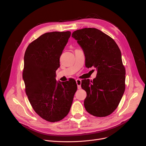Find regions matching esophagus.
Instances as JSON below:
<instances>
[{
  "instance_id": "34e87169",
  "label": "esophagus",
  "mask_w": 146,
  "mask_h": 146,
  "mask_svg": "<svg viewBox=\"0 0 146 146\" xmlns=\"http://www.w3.org/2000/svg\"><path fill=\"white\" fill-rule=\"evenodd\" d=\"M76 83H77L78 89H80L81 88V80L80 79H77L76 80Z\"/></svg>"
}]
</instances>
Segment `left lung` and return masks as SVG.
<instances>
[{
	"mask_svg": "<svg viewBox=\"0 0 146 146\" xmlns=\"http://www.w3.org/2000/svg\"><path fill=\"white\" fill-rule=\"evenodd\" d=\"M72 36L84 52L86 66L97 70L92 81H81V88L87 92L84 107L94 116L106 117L117 109L125 89L121 51L111 37L96 28L78 29Z\"/></svg>",
	"mask_w": 146,
	"mask_h": 146,
	"instance_id": "8db88e82",
	"label": "left lung"
}]
</instances>
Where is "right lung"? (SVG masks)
<instances>
[{
  "mask_svg": "<svg viewBox=\"0 0 146 146\" xmlns=\"http://www.w3.org/2000/svg\"><path fill=\"white\" fill-rule=\"evenodd\" d=\"M71 32L46 33L33 41L24 55L23 78L25 92L35 111L54 122L69 113L77 86L75 80L58 82L56 70Z\"/></svg>",
  "mask_w": 146,
  "mask_h": 146,
  "instance_id": "add662e5",
  "label": "right lung"
}]
</instances>
